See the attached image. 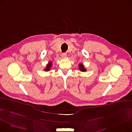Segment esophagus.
<instances>
[{
	"label": "esophagus",
	"instance_id": "34e87169",
	"mask_svg": "<svg viewBox=\"0 0 132 132\" xmlns=\"http://www.w3.org/2000/svg\"><path fill=\"white\" fill-rule=\"evenodd\" d=\"M66 56H67V54H66V53H62V54H61V57H62V58H66Z\"/></svg>",
	"mask_w": 132,
	"mask_h": 132
}]
</instances>
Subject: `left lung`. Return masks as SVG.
<instances>
[{"instance_id": "1", "label": "left lung", "mask_w": 132, "mask_h": 132, "mask_svg": "<svg viewBox=\"0 0 132 132\" xmlns=\"http://www.w3.org/2000/svg\"><path fill=\"white\" fill-rule=\"evenodd\" d=\"M79 70H80V71H81V72H85V71H86V69L85 68L84 65H83L82 64H79Z\"/></svg>"}]
</instances>
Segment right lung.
I'll list each match as a JSON object with an SVG mask.
<instances>
[{"label": "right lung", "mask_w": 132, "mask_h": 132, "mask_svg": "<svg viewBox=\"0 0 132 132\" xmlns=\"http://www.w3.org/2000/svg\"><path fill=\"white\" fill-rule=\"evenodd\" d=\"M52 66V62L50 61L48 62V63L47 64L46 68L44 69V71L47 72V71H49L50 70V68Z\"/></svg>", "instance_id": "1"}]
</instances>
